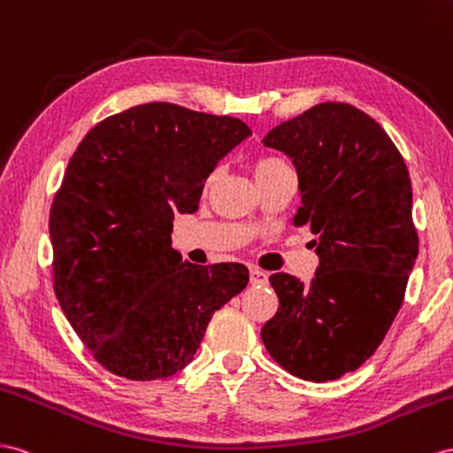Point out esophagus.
I'll list each match as a JSON object with an SVG mask.
<instances>
[{
    "mask_svg": "<svg viewBox=\"0 0 453 453\" xmlns=\"http://www.w3.org/2000/svg\"><path fill=\"white\" fill-rule=\"evenodd\" d=\"M265 283H268V273L258 268H250V285H265Z\"/></svg>",
    "mask_w": 453,
    "mask_h": 453,
    "instance_id": "1",
    "label": "esophagus"
}]
</instances>
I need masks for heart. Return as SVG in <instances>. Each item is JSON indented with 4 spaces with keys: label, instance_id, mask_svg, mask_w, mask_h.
Segmentation results:
<instances>
[{
    "label": "heart",
    "instance_id": "heart-1",
    "mask_svg": "<svg viewBox=\"0 0 453 453\" xmlns=\"http://www.w3.org/2000/svg\"><path fill=\"white\" fill-rule=\"evenodd\" d=\"M288 168V165L285 160L277 158V157H264L260 158L257 165H254V178L258 176H265V173H272V172H277V170H285Z\"/></svg>",
    "mask_w": 453,
    "mask_h": 453
}]
</instances>
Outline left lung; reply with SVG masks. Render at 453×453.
I'll return each instance as SVG.
<instances>
[{"instance_id": "1", "label": "left lung", "mask_w": 453, "mask_h": 453, "mask_svg": "<svg viewBox=\"0 0 453 453\" xmlns=\"http://www.w3.org/2000/svg\"><path fill=\"white\" fill-rule=\"evenodd\" d=\"M262 143L293 162L295 224L319 235L314 280L270 277L280 308L262 342L295 377L334 380L373 356L402 306L419 252L410 173L387 132L346 103H319Z\"/></svg>"}]
</instances>
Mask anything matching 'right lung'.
<instances>
[{"label": "right lung", "mask_w": 453, "mask_h": 453, "mask_svg": "<svg viewBox=\"0 0 453 453\" xmlns=\"http://www.w3.org/2000/svg\"><path fill=\"white\" fill-rule=\"evenodd\" d=\"M250 127L147 103L109 116L68 162L50 214L55 295L111 373L166 379L188 365L216 310L249 283L242 264L196 265L172 249L176 211Z\"/></svg>", "instance_id": "obj_1"}]
</instances>
